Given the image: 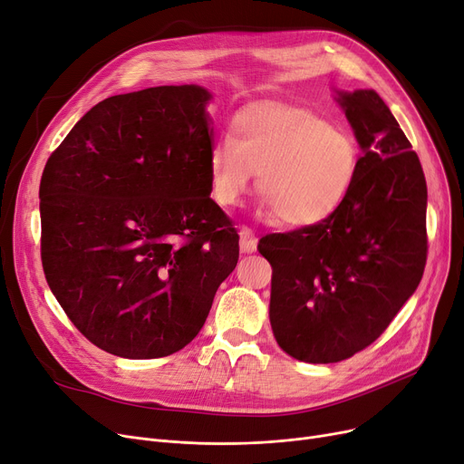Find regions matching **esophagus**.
<instances>
[{
	"label": "esophagus",
	"instance_id": "34e87169",
	"mask_svg": "<svg viewBox=\"0 0 464 464\" xmlns=\"http://www.w3.org/2000/svg\"><path fill=\"white\" fill-rule=\"evenodd\" d=\"M239 249H241V253L256 251V237H255L253 230H249L247 227L239 228Z\"/></svg>",
	"mask_w": 464,
	"mask_h": 464
}]
</instances>
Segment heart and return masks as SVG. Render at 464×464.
<instances>
[{
  "label": "heart",
  "instance_id": "b5f03b06",
  "mask_svg": "<svg viewBox=\"0 0 464 464\" xmlns=\"http://www.w3.org/2000/svg\"><path fill=\"white\" fill-rule=\"evenodd\" d=\"M361 149L351 131L307 109L262 103L239 111L230 138L208 152L209 194L234 208L255 173L260 213L289 228L315 227L333 217L355 185Z\"/></svg>",
  "mask_w": 464,
  "mask_h": 464
}]
</instances>
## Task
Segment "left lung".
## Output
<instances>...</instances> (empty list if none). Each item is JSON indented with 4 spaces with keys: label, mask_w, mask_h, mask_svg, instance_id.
<instances>
[{
    "label": "left lung",
    "mask_w": 464,
    "mask_h": 464,
    "mask_svg": "<svg viewBox=\"0 0 464 464\" xmlns=\"http://www.w3.org/2000/svg\"><path fill=\"white\" fill-rule=\"evenodd\" d=\"M362 157L345 202L323 223L264 236L270 323L298 361L340 362L376 342L415 293L427 262V181L376 91H336Z\"/></svg>",
    "instance_id": "8db88e82"
}]
</instances>
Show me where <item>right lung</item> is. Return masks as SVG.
Segmentation results:
<instances>
[{
  "label": "right lung",
  "mask_w": 464,
  "mask_h": 464,
  "mask_svg": "<svg viewBox=\"0 0 464 464\" xmlns=\"http://www.w3.org/2000/svg\"><path fill=\"white\" fill-rule=\"evenodd\" d=\"M211 92L152 86L94 105L39 185L41 260L79 333L124 359H159L200 333L239 236L209 198Z\"/></svg>",
  "instance_id": "1"
}]
</instances>
